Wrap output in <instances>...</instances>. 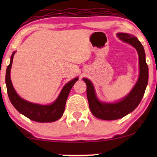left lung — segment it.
<instances>
[{"label": "left lung", "instance_id": "1", "mask_svg": "<svg viewBox=\"0 0 157 157\" xmlns=\"http://www.w3.org/2000/svg\"><path fill=\"white\" fill-rule=\"evenodd\" d=\"M117 36L122 41L134 47L139 55V76L132 91L117 102H102L96 96L91 81L86 78H83L86 84V95L91 113L98 119L109 121L121 119L132 112L138 106L144 94L149 79V68L146 62L145 51L141 42L134 35L129 33H118Z\"/></svg>", "mask_w": 157, "mask_h": 157}]
</instances>
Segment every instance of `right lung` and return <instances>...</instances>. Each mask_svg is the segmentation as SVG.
<instances>
[{
    "instance_id": "obj_1",
    "label": "right lung",
    "mask_w": 157,
    "mask_h": 157,
    "mask_svg": "<svg viewBox=\"0 0 157 157\" xmlns=\"http://www.w3.org/2000/svg\"><path fill=\"white\" fill-rule=\"evenodd\" d=\"M15 53L16 51L12 53L10 64L8 66L6 74V83L8 95L13 106L21 114L24 115L25 117L34 121L45 123V122L57 121L63 116L68 94L74 83L78 80V78L76 77L71 81H68L63 87L59 96L52 104L42 105L29 102L21 98L16 93L13 86L11 79H10V68H11Z\"/></svg>"
}]
</instances>
